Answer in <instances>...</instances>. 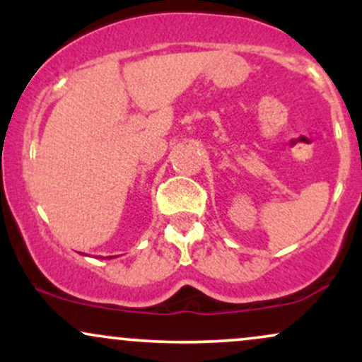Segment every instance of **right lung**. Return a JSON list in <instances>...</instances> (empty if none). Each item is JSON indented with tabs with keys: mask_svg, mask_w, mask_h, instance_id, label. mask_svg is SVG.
I'll return each mask as SVG.
<instances>
[{
	"mask_svg": "<svg viewBox=\"0 0 362 362\" xmlns=\"http://www.w3.org/2000/svg\"><path fill=\"white\" fill-rule=\"evenodd\" d=\"M107 259H115V257H107Z\"/></svg>",
	"mask_w": 362,
	"mask_h": 362,
	"instance_id": "right-lung-1",
	"label": "right lung"
}]
</instances>
